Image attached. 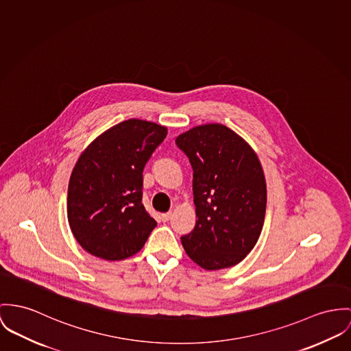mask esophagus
Wrapping results in <instances>:
<instances>
[{"instance_id":"1","label":"esophagus","mask_w":351,"mask_h":351,"mask_svg":"<svg viewBox=\"0 0 351 351\" xmlns=\"http://www.w3.org/2000/svg\"><path fill=\"white\" fill-rule=\"evenodd\" d=\"M162 221H168V220H171V217H172V213H165V214H162Z\"/></svg>"}]
</instances>
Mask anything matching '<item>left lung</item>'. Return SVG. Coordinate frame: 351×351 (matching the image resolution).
Segmentation results:
<instances>
[{
    "mask_svg": "<svg viewBox=\"0 0 351 351\" xmlns=\"http://www.w3.org/2000/svg\"><path fill=\"white\" fill-rule=\"evenodd\" d=\"M192 171L196 226L182 244L206 270L242 262L263 228L267 189L254 149L221 124L199 125L178 136Z\"/></svg>",
    "mask_w": 351,
    "mask_h": 351,
    "instance_id": "1",
    "label": "left lung"
}]
</instances>
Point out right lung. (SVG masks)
I'll return each instance as SVG.
<instances>
[{
    "label": "right lung",
    "mask_w": 351,
    "mask_h": 351,
    "mask_svg": "<svg viewBox=\"0 0 351 351\" xmlns=\"http://www.w3.org/2000/svg\"><path fill=\"white\" fill-rule=\"evenodd\" d=\"M167 136L156 123L130 119L93 140L68 187V221L81 247L106 261L138 252L156 227L145 211L143 169Z\"/></svg>",
    "instance_id": "obj_1"
}]
</instances>
